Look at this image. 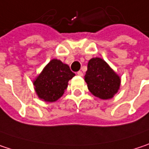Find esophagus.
<instances>
[{
  "label": "esophagus",
  "instance_id": "esophagus-1",
  "mask_svg": "<svg viewBox=\"0 0 149 149\" xmlns=\"http://www.w3.org/2000/svg\"><path fill=\"white\" fill-rule=\"evenodd\" d=\"M77 74H78L79 76H83V73H82L81 71H78V72H77Z\"/></svg>",
  "mask_w": 149,
  "mask_h": 149
}]
</instances>
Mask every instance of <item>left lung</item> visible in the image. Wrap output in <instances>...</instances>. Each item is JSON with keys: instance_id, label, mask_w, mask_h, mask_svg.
<instances>
[{"instance_id": "1", "label": "left lung", "mask_w": 149, "mask_h": 149, "mask_svg": "<svg viewBox=\"0 0 149 149\" xmlns=\"http://www.w3.org/2000/svg\"><path fill=\"white\" fill-rule=\"evenodd\" d=\"M85 81L92 95L102 99H111L120 90V77L100 58H92L87 64Z\"/></svg>"}]
</instances>
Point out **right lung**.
<instances>
[{"instance_id": "add662e5", "label": "right lung", "mask_w": 149, "mask_h": 149, "mask_svg": "<svg viewBox=\"0 0 149 149\" xmlns=\"http://www.w3.org/2000/svg\"><path fill=\"white\" fill-rule=\"evenodd\" d=\"M69 65L58 59H52L33 80L36 93L42 101L58 100L68 87V82L74 76Z\"/></svg>"}]
</instances>
